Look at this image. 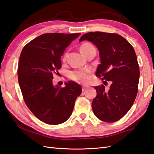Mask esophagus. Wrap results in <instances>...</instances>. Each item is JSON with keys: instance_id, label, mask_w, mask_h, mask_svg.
Listing matches in <instances>:
<instances>
[{"instance_id": "obj_1", "label": "esophagus", "mask_w": 154, "mask_h": 154, "mask_svg": "<svg viewBox=\"0 0 154 154\" xmlns=\"http://www.w3.org/2000/svg\"><path fill=\"white\" fill-rule=\"evenodd\" d=\"M87 87H86V86H83L82 87V91H85L86 90H87Z\"/></svg>"}]
</instances>
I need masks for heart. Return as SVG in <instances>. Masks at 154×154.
<instances>
[{"label": "heart", "mask_w": 154, "mask_h": 154, "mask_svg": "<svg viewBox=\"0 0 154 154\" xmlns=\"http://www.w3.org/2000/svg\"><path fill=\"white\" fill-rule=\"evenodd\" d=\"M93 47H94L91 43L85 42L80 46V49L81 53L86 57L91 48H93ZM65 58H66V55H64L63 59H65ZM89 72L90 71L88 69L74 70V71H71L69 73L68 77L70 80L80 83V84H87V83L89 82L91 80Z\"/></svg>", "instance_id": "obj_1"}]
</instances>
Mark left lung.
I'll return each mask as SVG.
<instances>
[{
	"label": "left lung",
	"instance_id": "8db88e82",
	"mask_svg": "<svg viewBox=\"0 0 154 154\" xmlns=\"http://www.w3.org/2000/svg\"><path fill=\"white\" fill-rule=\"evenodd\" d=\"M85 40L92 42L99 51L101 63L96 76L112 82L109 91H105L103 85L95 87L93 111L103 122H116L131 108L138 92L140 72L135 51L127 40L115 33L88 32L80 42Z\"/></svg>",
	"mask_w": 154,
	"mask_h": 154
}]
</instances>
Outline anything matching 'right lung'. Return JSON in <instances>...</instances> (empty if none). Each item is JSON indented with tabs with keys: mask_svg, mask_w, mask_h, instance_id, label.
<instances>
[{
	"mask_svg": "<svg viewBox=\"0 0 154 154\" xmlns=\"http://www.w3.org/2000/svg\"><path fill=\"white\" fill-rule=\"evenodd\" d=\"M80 33H47L24 46L19 59L18 82L23 100L38 119L57 125L68 119L82 88L69 81L54 87L53 75L61 67V57Z\"/></svg>",
	"mask_w": 154,
	"mask_h": 154,
	"instance_id": "1",
	"label": "right lung"
}]
</instances>
